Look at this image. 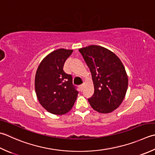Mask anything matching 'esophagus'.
<instances>
[{
	"label": "esophagus",
	"mask_w": 155,
	"mask_h": 155,
	"mask_svg": "<svg viewBox=\"0 0 155 155\" xmlns=\"http://www.w3.org/2000/svg\"><path fill=\"white\" fill-rule=\"evenodd\" d=\"M83 88H84V84H82L80 85V89H81V91H83Z\"/></svg>",
	"instance_id": "34e87169"
}]
</instances>
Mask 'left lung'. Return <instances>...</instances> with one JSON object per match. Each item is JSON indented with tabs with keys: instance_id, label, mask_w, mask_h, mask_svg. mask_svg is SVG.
<instances>
[{
	"instance_id": "1",
	"label": "left lung",
	"mask_w": 155,
	"mask_h": 155,
	"mask_svg": "<svg viewBox=\"0 0 155 155\" xmlns=\"http://www.w3.org/2000/svg\"><path fill=\"white\" fill-rule=\"evenodd\" d=\"M91 72L94 94L88 99L94 110L101 114L114 111L122 104L128 85L125 68L111 51L91 45L78 50Z\"/></svg>"
}]
</instances>
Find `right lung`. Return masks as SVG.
Here are the masks:
<instances>
[{
	"instance_id": "obj_1",
	"label": "right lung",
	"mask_w": 155,
	"mask_h": 155,
	"mask_svg": "<svg viewBox=\"0 0 155 155\" xmlns=\"http://www.w3.org/2000/svg\"><path fill=\"white\" fill-rule=\"evenodd\" d=\"M73 50L61 48L53 51L39 64L35 78L38 101L48 112L65 114L73 107L78 92L72 84V77L63 67Z\"/></svg>"
}]
</instances>
